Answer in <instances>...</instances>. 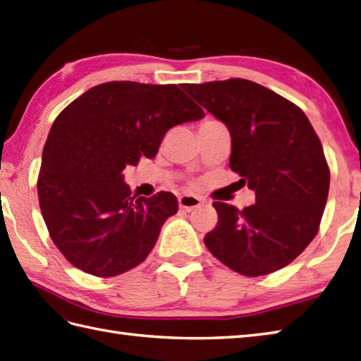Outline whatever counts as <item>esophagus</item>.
Returning a JSON list of instances; mask_svg holds the SVG:
<instances>
[{"instance_id":"1","label":"esophagus","mask_w":361,"mask_h":361,"mask_svg":"<svg viewBox=\"0 0 361 361\" xmlns=\"http://www.w3.org/2000/svg\"><path fill=\"white\" fill-rule=\"evenodd\" d=\"M178 203H180L181 209L190 212L192 209H195V207H198L201 204V200L198 197H194V195H181L178 198Z\"/></svg>"}]
</instances>
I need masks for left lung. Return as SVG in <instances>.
Returning a JSON list of instances; mask_svg holds the SVG:
<instances>
[{"instance_id":"left-lung-1","label":"left lung","mask_w":361,"mask_h":361,"mask_svg":"<svg viewBox=\"0 0 361 361\" xmlns=\"http://www.w3.org/2000/svg\"><path fill=\"white\" fill-rule=\"evenodd\" d=\"M181 87L228 126L231 169L255 190V203L243 211L214 201L219 223L204 237L209 252L246 276L288 266L317 235L329 194L312 124L298 106L249 80Z\"/></svg>"}]
</instances>
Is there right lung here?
I'll list each match as a JSON object with an SVG mask.
<instances>
[{
    "label": "right lung",
    "instance_id": "obj_1",
    "mask_svg": "<svg viewBox=\"0 0 361 361\" xmlns=\"http://www.w3.org/2000/svg\"><path fill=\"white\" fill-rule=\"evenodd\" d=\"M204 112L177 85L111 81L56 116L38 175L39 209L64 258L90 275L115 276L146 259L177 198L132 195L126 166L154 158L166 132Z\"/></svg>",
    "mask_w": 361,
    "mask_h": 361
}]
</instances>
